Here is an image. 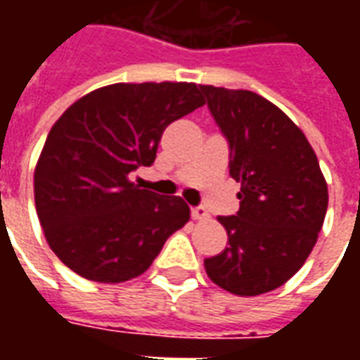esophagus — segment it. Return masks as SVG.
I'll return each mask as SVG.
<instances>
[{
  "mask_svg": "<svg viewBox=\"0 0 360 360\" xmlns=\"http://www.w3.org/2000/svg\"><path fill=\"white\" fill-rule=\"evenodd\" d=\"M191 216H193V219H196V221H202V219L210 218L204 206H195V208L191 210Z\"/></svg>",
  "mask_w": 360,
  "mask_h": 360,
  "instance_id": "34e87169",
  "label": "esophagus"
}]
</instances>
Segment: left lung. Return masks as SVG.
I'll list each match as a JSON object with an SVG mask.
<instances>
[{
    "instance_id": "8db88e82",
    "label": "left lung",
    "mask_w": 360,
    "mask_h": 360,
    "mask_svg": "<svg viewBox=\"0 0 360 360\" xmlns=\"http://www.w3.org/2000/svg\"><path fill=\"white\" fill-rule=\"evenodd\" d=\"M200 90L229 144V175L241 183L239 212L218 218L229 247L204 268L229 293H268L293 278L316 245L328 185L307 136L278 105L250 90Z\"/></svg>"
}]
</instances>
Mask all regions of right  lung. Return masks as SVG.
Masks as SVG:
<instances>
[{
	"mask_svg": "<svg viewBox=\"0 0 360 360\" xmlns=\"http://www.w3.org/2000/svg\"><path fill=\"white\" fill-rule=\"evenodd\" d=\"M204 103L193 82H119L82 96L56 121L36 164L34 202L67 268L100 283L148 270L191 210L129 175L154 164L165 127Z\"/></svg>",
	"mask_w": 360,
	"mask_h": 360,
	"instance_id": "1",
	"label": "right lung"
}]
</instances>
